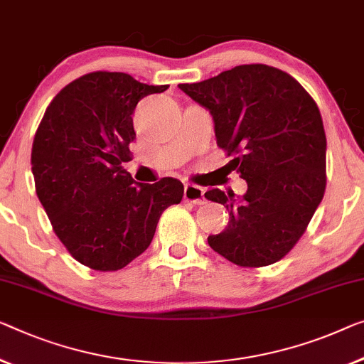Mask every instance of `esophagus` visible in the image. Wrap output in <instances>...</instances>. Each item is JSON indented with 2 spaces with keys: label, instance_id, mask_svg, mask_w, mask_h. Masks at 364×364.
I'll list each match as a JSON object with an SVG mask.
<instances>
[{
  "label": "esophagus",
  "instance_id": "esophagus-1",
  "mask_svg": "<svg viewBox=\"0 0 364 364\" xmlns=\"http://www.w3.org/2000/svg\"><path fill=\"white\" fill-rule=\"evenodd\" d=\"M184 200L193 204H203L204 189L196 186V184H186V186H184Z\"/></svg>",
  "mask_w": 364,
  "mask_h": 364
}]
</instances>
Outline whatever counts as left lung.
<instances>
[{
  "instance_id": "obj_1",
  "label": "left lung",
  "mask_w": 364,
  "mask_h": 364,
  "mask_svg": "<svg viewBox=\"0 0 364 364\" xmlns=\"http://www.w3.org/2000/svg\"><path fill=\"white\" fill-rule=\"evenodd\" d=\"M178 86L210 112L217 145L235 155L230 161L248 186L243 196L217 188L204 194L229 210L209 247L238 267L276 263L306 232L325 193L327 139L316 101L291 75L262 63Z\"/></svg>"
}]
</instances>
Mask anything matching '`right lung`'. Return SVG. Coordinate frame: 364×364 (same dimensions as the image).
Masks as SVG:
<instances>
[{"instance_id":"1","label":"right lung","mask_w":364,"mask_h":364,"mask_svg":"<svg viewBox=\"0 0 364 364\" xmlns=\"http://www.w3.org/2000/svg\"><path fill=\"white\" fill-rule=\"evenodd\" d=\"M145 85L121 72H93L65 86L32 144L36 193L70 255L96 271H117L147 250L160 215L183 199V183H135L122 168L135 139L132 114Z\"/></svg>"}]
</instances>
